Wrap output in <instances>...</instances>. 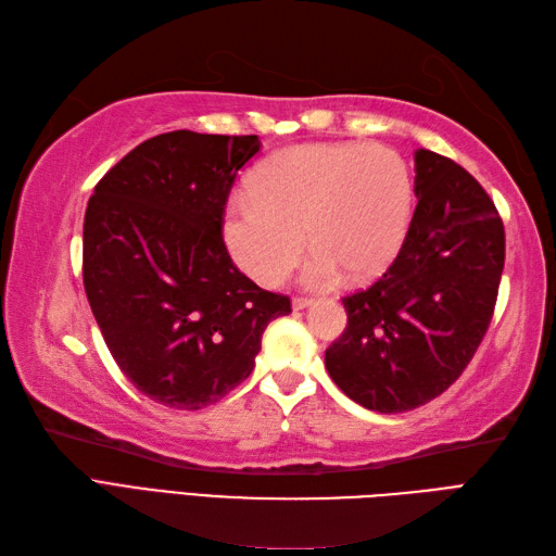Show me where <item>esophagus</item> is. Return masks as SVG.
I'll list each match as a JSON object with an SVG mask.
<instances>
[{
  "mask_svg": "<svg viewBox=\"0 0 556 556\" xmlns=\"http://www.w3.org/2000/svg\"><path fill=\"white\" fill-rule=\"evenodd\" d=\"M312 304H314V300H306V298H294V300H292V309H294V312H302V309H309Z\"/></svg>",
  "mask_w": 556,
  "mask_h": 556,
  "instance_id": "obj_1",
  "label": "esophagus"
}]
</instances>
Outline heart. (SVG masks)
Here are the masks:
<instances>
[{
    "mask_svg": "<svg viewBox=\"0 0 556 556\" xmlns=\"http://www.w3.org/2000/svg\"><path fill=\"white\" fill-rule=\"evenodd\" d=\"M414 185L404 159L386 144L309 142L288 147L250 176V194L224 214L230 256L262 286L286 278L306 242L302 282L336 286L380 274L412 220Z\"/></svg>",
    "mask_w": 556,
    "mask_h": 556,
    "instance_id": "heart-1",
    "label": "heart"
}]
</instances>
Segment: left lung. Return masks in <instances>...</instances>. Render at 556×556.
I'll use <instances>...</instances> for the list:
<instances>
[{"instance_id":"obj_1","label":"left lung","mask_w":556,"mask_h":556,"mask_svg":"<svg viewBox=\"0 0 556 556\" xmlns=\"http://www.w3.org/2000/svg\"><path fill=\"white\" fill-rule=\"evenodd\" d=\"M409 230L371 288L344 298L348 328L326 350L332 382L380 414L416 409L464 374L495 312L504 226L480 182L452 159L414 154Z\"/></svg>"}]
</instances>
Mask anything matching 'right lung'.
<instances>
[{"instance_id": "add662e5", "label": "right lung", "mask_w": 556, "mask_h": 556, "mask_svg": "<svg viewBox=\"0 0 556 556\" xmlns=\"http://www.w3.org/2000/svg\"><path fill=\"white\" fill-rule=\"evenodd\" d=\"M256 135L174 130L135 147L94 185L83 282L106 348L147 397L197 412L252 374L290 298L240 274L224 212Z\"/></svg>"}]
</instances>
